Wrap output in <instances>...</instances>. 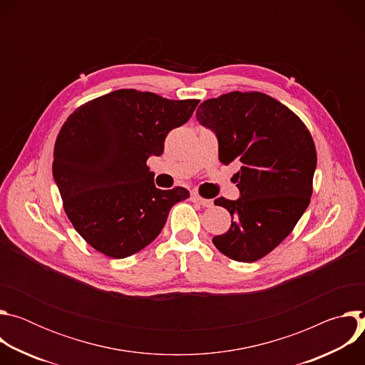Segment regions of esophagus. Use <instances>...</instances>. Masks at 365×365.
Instances as JSON below:
<instances>
[{
  "instance_id": "esophagus-1",
  "label": "esophagus",
  "mask_w": 365,
  "mask_h": 365,
  "mask_svg": "<svg viewBox=\"0 0 365 365\" xmlns=\"http://www.w3.org/2000/svg\"><path fill=\"white\" fill-rule=\"evenodd\" d=\"M192 199H193V202L202 205L203 207H211V206L214 205V202H212L211 199H203V197H200V196H197V195H193Z\"/></svg>"
}]
</instances>
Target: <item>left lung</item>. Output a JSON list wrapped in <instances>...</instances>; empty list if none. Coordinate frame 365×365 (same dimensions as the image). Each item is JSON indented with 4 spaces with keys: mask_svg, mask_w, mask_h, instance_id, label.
<instances>
[{
    "mask_svg": "<svg viewBox=\"0 0 365 365\" xmlns=\"http://www.w3.org/2000/svg\"><path fill=\"white\" fill-rule=\"evenodd\" d=\"M196 120L217 135L221 163L241 165L232 178L240 197L215 199L232 220L212 242L235 262H257L293 231L309 206L317 169L314 140L293 111L259 92L203 101Z\"/></svg>",
    "mask_w": 365,
    "mask_h": 365,
    "instance_id": "left-lung-1",
    "label": "left lung"
}]
</instances>
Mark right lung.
I'll return each mask as SVG.
<instances>
[{
	"label": "right lung",
	"mask_w": 365,
	"mask_h": 365,
	"mask_svg": "<svg viewBox=\"0 0 365 365\" xmlns=\"http://www.w3.org/2000/svg\"><path fill=\"white\" fill-rule=\"evenodd\" d=\"M197 99L172 101L118 89L79 107L63 124L53 178L65 212L96 251L130 257L158 237L185 187L158 189L145 165L162 155L170 130L189 121Z\"/></svg>",
	"instance_id": "right-lung-1"
}]
</instances>
